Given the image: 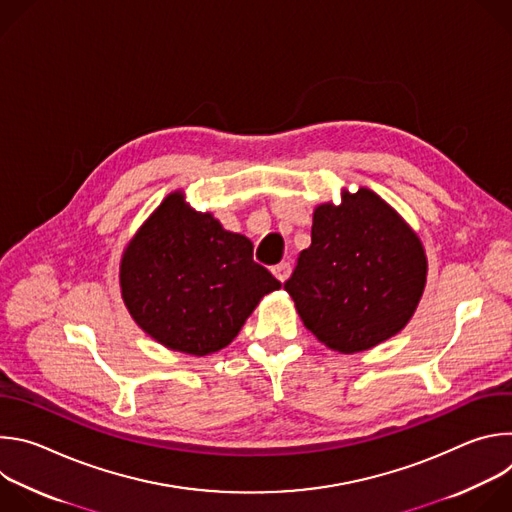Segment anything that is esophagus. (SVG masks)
I'll return each mask as SVG.
<instances>
[{
    "label": "esophagus",
    "instance_id": "obj_1",
    "mask_svg": "<svg viewBox=\"0 0 512 512\" xmlns=\"http://www.w3.org/2000/svg\"><path fill=\"white\" fill-rule=\"evenodd\" d=\"M271 271H273V275L283 283V281L289 277V273H291V265H289L287 261H281V263H277Z\"/></svg>",
    "mask_w": 512,
    "mask_h": 512
}]
</instances>
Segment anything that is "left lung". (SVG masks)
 Segmentation results:
<instances>
[{
  "label": "left lung",
  "mask_w": 512,
  "mask_h": 512,
  "mask_svg": "<svg viewBox=\"0 0 512 512\" xmlns=\"http://www.w3.org/2000/svg\"><path fill=\"white\" fill-rule=\"evenodd\" d=\"M427 257L415 231L369 188L314 210L312 245L283 283L304 326L342 354L369 350L411 320Z\"/></svg>",
  "instance_id": "8db88e82"
}]
</instances>
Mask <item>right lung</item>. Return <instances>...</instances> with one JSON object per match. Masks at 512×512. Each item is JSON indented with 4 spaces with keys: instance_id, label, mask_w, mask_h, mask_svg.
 Wrapping results in <instances>:
<instances>
[{
    "instance_id": "add662e5",
    "label": "right lung",
    "mask_w": 512,
    "mask_h": 512,
    "mask_svg": "<svg viewBox=\"0 0 512 512\" xmlns=\"http://www.w3.org/2000/svg\"><path fill=\"white\" fill-rule=\"evenodd\" d=\"M121 296L135 324L170 350L206 356L233 342L281 283L253 261V243L172 192L129 241Z\"/></svg>"
}]
</instances>
